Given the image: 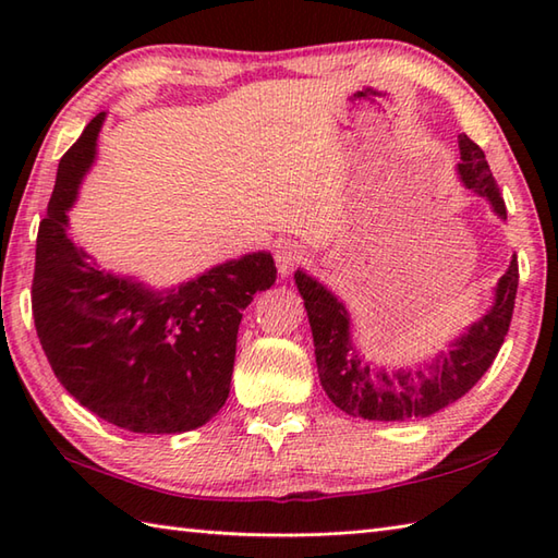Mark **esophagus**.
Listing matches in <instances>:
<instances>
[{
    "label": "esophagus",
    "instance_id": "obj_1",
    "mask_svg": "<svg viewBox=\"0 0 558 558\" xmlns=\"http://www.w3.org/2000/svg\"><path fill=\"white\" fill-rule=\"evenodd\" d=\"M304 260V248L300 244H278L276 248V264H278V272L280 276H290V272L298 268Z\"/></svg>",
    "mask_w": 558,
    "mask_h": 558
}]
</instances>
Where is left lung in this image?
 <instances>
[{"label": "left lung", "mask_w": 558, "mask_h": 558, "mask_svg": "<svg viewBox=\"0 0 558 558\" xmlns=\"http://www.w3.org/2000/svg\"><path fill=\"white\" fill-rule=\"evenodd\" d=\"M460 180L468 189L487 196L494 213L506 218V204L484 158L482 148L460 134ZM294 282L310 316L318 378L336 408L352 417L378 422H405L444 410L475 386L499 354L513 318L518 292V256L496 286V302L487 316L468 328L448 354H438L429 369L386 372L362 360L350 342L348 310L322 282L304 270L294 272Z\"/></svg>", "instance_id": "1"}]
</instances>
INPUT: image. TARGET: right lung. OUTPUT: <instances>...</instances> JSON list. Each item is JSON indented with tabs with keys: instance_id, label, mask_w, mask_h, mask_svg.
<instances>
[{
	"instance_id": "1",
	"label": "right lung",
	"mask_w": 558,
	"mask_h": 558,
	"mask_svg": "<svg viewBox=\"0 0 558 558\" xmlns=\"http://www.w3.org/2000/svg\"><path fill=\"white\" fill-rule=\"evenodd\" d=\"M102 120L93 117L59 160L35 246V330L59 384L100 420L136 434L196 429L228 400L242 310L278 270L256 252L168 292L100 270L66 236V210Z\"/></svg>"
}]
</instances>
